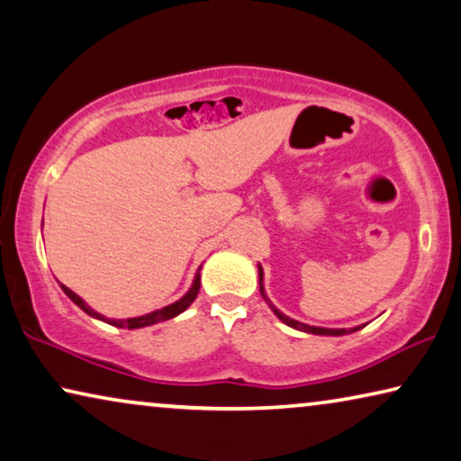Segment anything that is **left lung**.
Segmentation results:
<instances>
[{
	"instance_id": "obj_1",
	"label": "left lung",
	"mask_w": 461,
	"mask_h": 461,
	"mask_svg": "<svg viewBox=\"0 0 461 461\" xmlns=\"http://www.w3.org/2000/svg\"><path fill=\"white\" fill-rule=\"evenodd\" d=\"M258 279H260V294H263V298H265V302L267 304L271 306V311L277 314V317L285 322V325H290V327H294V329H298V331H304V333H314V335H346V333H352V331H358L360 327H356V329H352V331H346V329H322V327H311V325H304V322H298V321H294V319H290V317H285L284 312H279L277 308H275L273 304H271V300L265 296V290H263V269H260L258 267Z\"/></svg>"
}]
</instances>
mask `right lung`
<instances>
[{
	"label": "right lung",
	"mask_w": 461,
	"mask_h": 461,
	"mask_svg": "<svg viewBox=\"0 0 461 461\" xmlns=\"http://www.w3.org/2000/svg\"><path fill=\"white\" fill-rule=\"evenodd\" d=\"M61 290H64V294L68 298H70L74 304L77 306H80L82 311H85L86 314H91V317H95V319H99V321H105V322H109V325H113V327H126V329H139V327H149V325H155V322H161V321H167V319H174V317H177V314L180 312H184L186 311V308L192 304V302H194V298L198 296V290H201V275L196 273V277H194V284H192V287L188 290V294L186 296H184L182 300H177V302H174V304H169V306H165V308H161V311H155V312H150V314H144V317H136V319H126V321H115V319H105L103 317V314H99V312H95L91 306H86L85 304V300L82 298H78L77 294H74L70 287H66V285H61Z\"/></svg>",
	"instance_id": "1"
}]
</instances>
